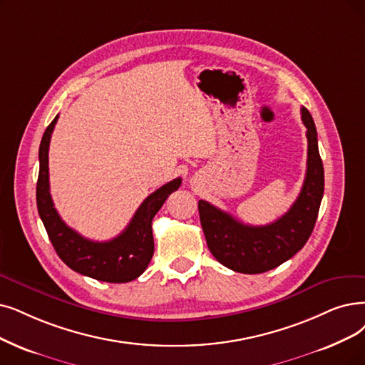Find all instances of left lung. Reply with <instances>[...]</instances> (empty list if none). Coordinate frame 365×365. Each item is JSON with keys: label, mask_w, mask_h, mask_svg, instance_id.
<instances>
[{"label": "left lung", "mask_w": 365, "mask_h": 365, "mask_svg": "<svg viewBox=\"0 0 365 365\" xmlns=\"http://www.w3.org/2000/svg\"><path fill=\"white\" fill-rule=\"evenodd\" d=\"M301 118L307 127V172L299 196L279 220L250 226L207 200L197 203L208 249L229 269L242 274L269 271L297 255L312 235L324 196V165L317 148L316 125L305 108L301 109Z\"/></svg>", "instance_id": "left-lung-1"}]
</instances>
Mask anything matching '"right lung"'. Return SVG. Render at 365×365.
Returning <instances> with one entry per match:
<instances>
[{
  "label": "right lung",
  "mask_w": 365,
  "mask_h": 365,
  "mask_svg": "<svg viewBox=\"0 0 365 365\" xmlns=\"http://www.w3.org/2000/svg\"><path fill=\"white\" fill-rule=\"evenodd\" d=\"M58 115L43 133L38 150V180H37V210L56 255L64 264L82 275L108 283L132 282L147 269L154 255L153 218L162 208L170 193L178 190L181 178L160 187L145 199L132 222L110 241L97 242L83 238L68 227L56 212L49 192V143Z\"/></svg>",
  "instance_id": "obj_1"
}]
</instances>
